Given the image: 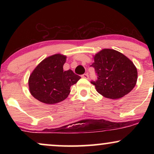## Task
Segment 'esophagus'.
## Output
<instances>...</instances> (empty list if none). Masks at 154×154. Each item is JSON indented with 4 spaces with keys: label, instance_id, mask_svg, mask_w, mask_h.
<instances>
[{
    "label": "esophagus",
    "instance_id": "esophagus-1",
    "mask_svg": "<svg viewBox=\"0 0 154 154\" xmlns=\"http://www.w3.org/2000/svg\"><path fill=\"white\" fill-rule=\"evenodd\" d=\"M82 78H83V79H88V78H89V75H88V73H85V74L82 75Z\"/></svg>",
    "mask_w": 154,
    "mask_h": 154
}]
</instances>
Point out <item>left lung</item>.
Segmentation results:
<instances>
[{
    "label": "left lung",
    "instance_id": "1",
    "mask_svg": "<svg viewBox=\"0 0 154 154\" xmlns=\"http://www.w3.org/2000/svg\"><path fill=\"white\" fill-rule=\"evenodd\" d=\"M97 80L91 81L100 94L109 99H119L129 93L137 81V70L133 62L121 52L103 49L93 57Z\"/></svg>",
    "mask_w": 154,
    "mask_h": 154
}]
</instances>
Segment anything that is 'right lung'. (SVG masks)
Masks as SVG:
<instances>
[{"mask_svg":"<svg viewBox=\"0 0 154 154\" xmlns=\"http://www.w3.org/2000/svg\"><path fill=\"white\" fill-rule=\"evenodd\" d=\"M66 56L55 54L48 57L33 69L29 79V92L33 97L48 104H54L64 100L69 96L71 85L81 79L63 66Z\"/></svg>","mask_w":154,"mask_h":154,"instance_id":"1","label":"right lung"}]
</instances>
